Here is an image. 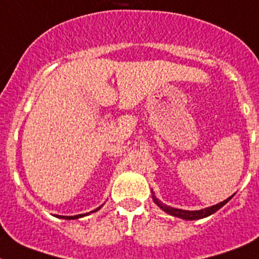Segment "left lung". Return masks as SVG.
<instances>
[{
  "label": "left lung",
  "mask_w": 259,
  "mask_h": 259,
  "mask_svg": "<svg viewBox=\"0 0 259 259\" xmlns=\"http://www.w3.org/2000/svg\"><path fill=\"white\" fill-rule=\"evenodd\" d=\"M152 198H153V202L156 203L157 206L162 209L163 212H166V213L171 214V216H174V217H179V219L188 220V221H193V220H200V219H204V217H208V216H211V214H213L214 212L219 211L221 207H224L225 204H226V203H228L231 198H233V195H231V197H229L228 199H225L224 202H220V203H217V204H214V206L207 207V208L198 209V211H187V209H179V208H174V207L167 206V204H165V203L161 202L158 198H156V195H154L153 192H152Z\"/></svg>",
  "instance_id": "8db88e82"
}]
</instances>
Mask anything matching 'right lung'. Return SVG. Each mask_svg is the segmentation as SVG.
I'll list each match as a JSON object with an SVG mask.
<instances>
[{"mask_svg":"<svg viewBox=\"0 0 259 259\" xmlns=\"http://www.w3.org/2000/svg\"><path fill=\"white\" fill-rule=\"evenodd\" d=\"M102 206H103V204H102ZM102 206H101V207H102ZM101 207H98V208H96V209H94V211L88 212V213H84V214H75V216H59V214H57L56 217H59V219H62V220H76V219H80V217L88 216V214L93 213V212H97V211H98V209H101Z\"/></svg>","mask_w":259,"mask_h":259,"instance_id":"right-lung-1","label":"right lung"}]
</instances>
